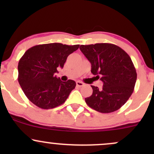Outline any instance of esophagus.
Masks as SVG:
<instances>
[{"instance_id":"34e87169","label":"esophagus","mask_w":154,"mask_h":154,"mask_svg":"<svg viewBox=\"0 0 154 154\" xmlns=\"http://www.w3.org/2000/svg\"><path fill=\"white\" fill-rule=\"evenodd\" d=\"M76 85H77V87H82V86L84 85V83L81 82V81H77L76 82Z\"/></svg>"}]
</instances>
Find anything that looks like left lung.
<instances>
[{
    "instance_id": "obj_1",
    "label": "left lung",
    "mask_w": 154,
    "mask_h": 154,
    "mask_svg": "<svg viewBox=\"0 0 154 154\" xmlns=\"http://www.w3.org/2000/svg\"><path fill=\"white\" fill-rule=\"evenodd\" d=\"M79 49L91 63V72L99 77L103 88L91 85L86 98L88 106L100 113L114 112L128 101L134 91L137 73L130 56L111 43L82 45Z\"/></svg>"
}]
</instances>
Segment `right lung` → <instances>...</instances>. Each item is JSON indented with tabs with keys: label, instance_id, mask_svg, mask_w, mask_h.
<instances>
[{
	"label": "right lung",
	"instance_id": "1",
	"mask_svg": "<svg viewBox=\"0 0 154 154\" xmlns=\"http://www.w3.org/2000/svg\"><path fill=\"white\" fill-rule=\"evenodd\" d=\"M79 45L48 43L35 45L24 53L19 61L18 81L32 103L43 109H54L66 101L76 82H62L54 75L63 68L67 57Z\"/></svg>",
	"mask_w": 154,
	"mask_h": 154
}]
</instances>
